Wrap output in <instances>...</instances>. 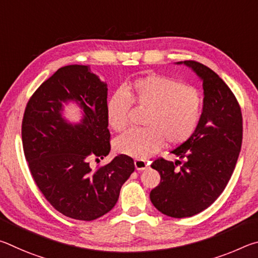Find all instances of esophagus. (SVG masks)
<instances>
[{"instance_id": "esophagus-1", "label": "esophagus", "mask_w": 258, "mask_h": 258, "mask_svg": "<svg viewBox=\"0 0 258 258\" xmlns=\"http://www.w3.org/2000/svg\"><path fill=\"white\" fill-rule=\"evenodd\" d=\"M134 165H135V168H137L138 171H145V169H147L149 163H147L146 160H142V159H135Z\"/></svg>"}]
</instances>
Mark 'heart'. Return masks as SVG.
<instances>
[{
  "label": "heart",
  "instance_id": "obj_1",
  "mask_svg": "<svg viewBox=\"0 0 258 258\" xmlns=\"http://www.w3.org/2000/svg\"><path fill=\"white\" fill-rule=\"evenodd\" d=\"M131 103L148 109L143 120L146 128L128 130L117 138L115 148L119 154L141 159L154 155L165 141L172 146L187 141L198 127L204 107L197 87L152 74L134 81L109 99L107 119L111 128L121 131L127 126Z\"/></svg>",
  "mask_w": 258,
  "mask_h": 258
}]
</instances>
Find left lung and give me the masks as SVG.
I'll list each match as a JSON object with an SVG mask.
<instances>
[{"instance_id": "obj_1", "label": "left lung", "mask_w": 258, "mask_h": 258, "mask_svg": "<svg viewBox=\"0 0 258 258\" xmlns=\"http://www.w3.org/2000/svg\"><path fill=\"white\" fill-rule=\"evenodd\" d=\"M177 63L203 81L202 119L195 134L172 151L183 163L158 158L151 164L160 183L151 190L150 200L160 213L182 218L208 208L225 189L241 149L242 115L232 91L215 72L194 60Z\"/></svg>"}]
</instances>
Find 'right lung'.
I'll return each instance as SVG.
<instances>
[{"mask_svg": "<svg viewBox=\"0 0 258 258\" xmlns=\"http://www.w3.org/2000/svg\"><path fill=\"white\" fill-rule=\"evenodd\" d=\"M107 95V84L89 66L71 64L43 83L25 109L21 137L30 174L47 202L74 220L93 221L110 212L135 168L126 155L97 169L90 166L91 158L110 152ZM69 101L82 109L80 123L62 115Z\"/></svg>", "mask_w": 258, "mask_h": 258, "instance_id": "add662e5", "label": "right lung"}]
</instances>
